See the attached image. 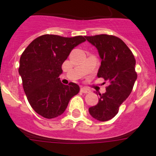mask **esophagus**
Returning <instances> with one entry per match:
<instances>
[{
    "label": "esophagus",
    "mask_w": 156,
    "mask_h": 156,
    "mask_svg": "<svg viewBox=\"0 0 156 156\" xmlns=\"http://www.w3.org/2000/svg\"><path fill=\"white\" fill-rule=\"evenodd\" d=\"M80 91L82 92V93H84V94H88V93H90V90L89 89V88H87V87H81L80 89Z\"/></svg>",
    "instance_id": "34e87169"
}]
</instances>
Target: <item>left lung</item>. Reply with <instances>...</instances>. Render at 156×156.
I'll return each mask as SVG.
<instances>
[{"mask_svg": "<svg viewBox=\"0 0 156 156\" xmlns=\"http://www.w3.org/2000/svg\"><path fill=\"white\" fill-rule=\"evenodd\" d=\"M85 38L97 48L101 60L98 77L109 83L105 93L99 94L98 104L89 108L94 119L105 122L118 113L119 106L131 93L137 78L136 60L126 44L115 36L101 34Z\"/></svg>", "mask_w": 156, "mask_h": 156, "instance_id": "left-lung-1", "label": "left lung"}]
</instances>
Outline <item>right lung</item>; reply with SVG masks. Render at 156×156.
<instances>
[{
  "label": "right lung",
  "instance_id": "add662e5",
  "mask_svg": "<svg viewBox=\"0 0 156 156\" xmlns=\"http://www.w3.org/2000/svg\"><path fill=\"white\" fill-rule=\"evenodd\" d=\"M86 41L82 36L63 37L46 34L36 38L22 54L19 73L28 101L34 111L53 119L66 111L70 99L79 93L75 83H62V65L77 45Z\"/></svg>",
  "mask_w": 156,
  "mask_h": 156
}]
</instances>
